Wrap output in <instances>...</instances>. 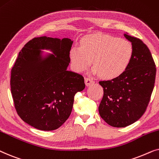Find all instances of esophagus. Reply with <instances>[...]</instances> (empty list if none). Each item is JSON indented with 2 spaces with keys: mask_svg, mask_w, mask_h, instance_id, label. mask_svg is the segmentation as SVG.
<instances>
[{
  "mask_svg": "<svg viewBox=\"0 0 159 159\" xmlns=\"http://www.w3.org/2000/svg\"><path fill=\"white\" fill-rule=\"evenodd\" d=\"M94 81H93L92 78H88V77L85 78V84H86V86H89L90 84H94Z\"/></svg>",
  "mask_w": 159,
  "mask_h": 159,
  "instance_id": "1",
  "label": "esophagus"
}]
</instances>
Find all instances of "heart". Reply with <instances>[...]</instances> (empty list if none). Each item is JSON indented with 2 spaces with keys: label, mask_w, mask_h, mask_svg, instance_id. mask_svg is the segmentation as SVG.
<instances>
[{
  "label": "heart",
  "mask_w": 159,
  "mask_h": 159,
  "mask_svg": "<svg viewBox=\"0 0 159 159\" xmlns=\"http://www.w3.org/2000/svg\"><path fill=\"white\" fill-rule=\"evenodd\" d=\"M133 54L132 44L107 34H94L84 37L81 46L71 48L70 57L77 72L90 66L92 72L105 79H113L121 75L129 65Z\"/></svg>",
  "instance_id": "heart-1"
}]
</instances>
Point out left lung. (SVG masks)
<instances>
[{
    "mask_svg": "<svg viewBox=\"0 0 159 159\" xmlns=\"http://www.w3.org/2000/svg\"><path fill=\"white\" fill-rule=\"evenodd\" d=\"M124 36L133 48L129 65L118 77L99 82L104 91L99 115L113 127H125L142 117L148 105L156 79V65L148 46L128 33Z\"/></svg>",
    "mask_w": 159,
    "mask_h": 159,
    "instance_id": "1",
    "label": "left lung"
}]
</instances>
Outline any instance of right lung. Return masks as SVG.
Masks as SVG:
<instances>
[{
	"label": "right lung",
	"instance_id": "right-lung-1",
	"mask_svg": "<svg viewBox=\"0 0 159 159\" xmlns=\"http://www.w3.org/2000/svg\"><path fill=\"white\" fill-rule=\"evenodd\" d=\"M73 41L46 36L24 46L11 70V91L19 116L43 131L60 127L70 115L74 97L85 88L84 78L67 70ZM40 49L54 55L41 58Z\"/></svg>",
	"mask_w": 159,
	"mask_h": 159
}]
</instances>
